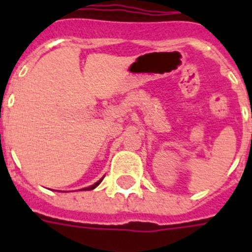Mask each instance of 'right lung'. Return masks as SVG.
<instances>
[{
	"instance_id": "obj_1",
	"label": "right lung",
	"mask_w": 252,
	"mask_h": 252,
	"mask_svg": "<svg viewBox=\"0 0 252 252\" xmlns=\"http://www.w3.org/2000/svg\"><path fill=\"white\" fill-rule=\"evenodd\" d=\"M103 180V178L100 180H98V182H96V183H94L93 184V186H90V187H86V188H84V191H91V189H94L95 187H98L99 184H100V182H102Z\"/></svg>"
}]
</instances>
